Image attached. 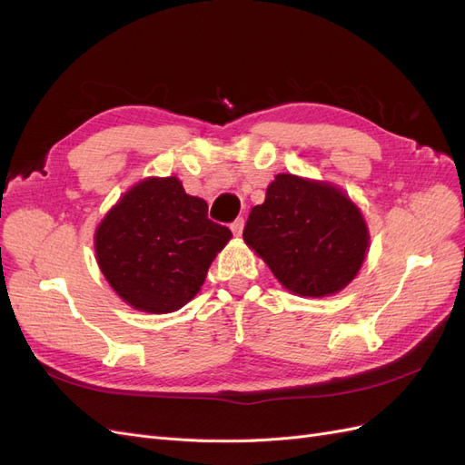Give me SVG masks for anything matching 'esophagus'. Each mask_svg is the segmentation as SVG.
I'll list each match as a JSON object with an SVG mask.
<instances>
[{
    "instance_id": "1",
    "label": "esophagus",
    "mask_w": 465,
    "mask_h": 465,
    "mask_svg": "<svg viewBox=\"0 0 465 465\" xmlns=\"http://www.w3.org/2000/svg\"><path fill=\"white\" fill-rule=\"evenodd\" d=\"M231 231L234 236H242V231H244V219H236L234 223H231Z\"/></svg>"
}]
</instances>
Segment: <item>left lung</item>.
I'll list each match as a JSON object with an SVG mask.
<instances>
[{"label":"left lung","mask_w":465,"mask_h":465,"mask_svg":"<svg viewBox=\"0 0 465 465\" xmlns=\"http://www.w3.org/2000/svg\"><path fill=\"white\" fill-rule=\"evenodd\" d=\"M244 242L299 297H330L361 272L371 234L359 205L331 182L277 174L252 207Z\"/></svg>","instance_id":"left-lung-1"}]
</instances>
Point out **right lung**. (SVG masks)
<instances>
[{
    "mask_svg": "<svg viewBox=\"0 0 465 465\" xmlns=\"http://www.w3.org/2000/svg\"><path fill=\"white\" fill-rule=\"evenodd\" d=\"M232 232L207 219V203L176 176L137 182L94 231L108 285L135 311L176 312L200 292L211 262Z\"/></svg>",
    "mask_w": 465,
    "mask_h": 465,
    "instance_id": "add662e5",
    "label": "right lung"
}]
</instances>
